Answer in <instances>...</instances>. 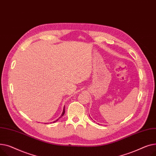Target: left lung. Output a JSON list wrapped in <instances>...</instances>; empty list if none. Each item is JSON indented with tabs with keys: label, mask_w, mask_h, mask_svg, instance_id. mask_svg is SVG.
I'll use <instances>...</instances> for the list:
<instances>
[{
	"label": "left lung",
	"mask_w": 156,
	"mask_h": 156,
	"mask_svg": "<svg viewBox=\"0 0 156 156\" xmlns=\"http://www.w3.org/2000/svg\"><path fill=\"white\" fill-rule=\"evenodd\" d=\"M98 124H99V123H98Z\"/></svg>",
	"instance_id": "8db88e82"
}]
</instances>
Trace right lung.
Returning <instances> with one entry per match:
<instances>
[{
	"label": "right lung",
	"mask_w": 156,
	"mask_h": 156,
	"mask_svg": "<svg viewBox=\"0 0 156 156\" xmlns=\"http://www.w3.org/2000/svg\"><path fill=\"white\" fill-rule=\"evenodd\" d=\"M64 113H65V106H64V107H63V112H62V115H61V116L58 118V119H57L56 120H55V121H53V123H55V122H57L59 119L61 118V117H62L63 116V115H64Z\"/></svg>",
	"instance_id": "obj_1"
}]
</instances>
